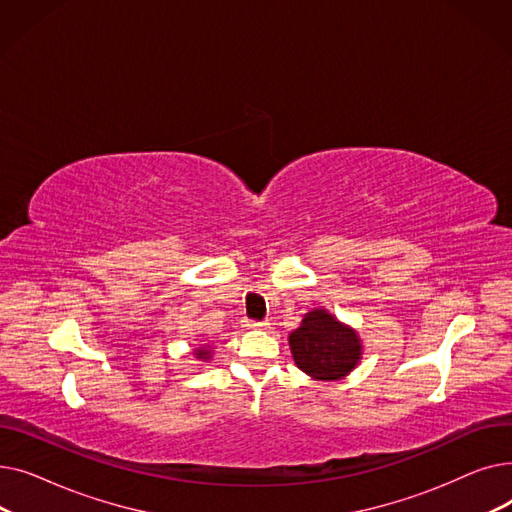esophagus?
<instances>
[{
    "mask_svg": "<svg viewBox=\"0 0 512 512\" xmlns=\"http://www.w3.org/2000/svg\"><path fill=\"white\" fill-rule=\"evenodd\" d=\"M265 326H270V324H267V321H255V319L245 321V328H249V330H259V328H265Z\"/></svg>",
    "mask_w": 512,
    "mask_h": 512,
    "instance_id": "esophagus-1",
    "label": "esophagus"
}]
</instances>
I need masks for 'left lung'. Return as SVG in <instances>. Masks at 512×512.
I'll list each match as a JSON object with an SVG mask.
<instances>
[{"mask_svg":"<svg viewBox=\"0 0 512 512\" xmlns=\"http://www.w3.org/2000/svg\"><path fill=\"white\" fill-rule=\"evenodd\" d=\"M288 344L297 367L321 382L342 380L357 367L363 351L359 334L326 309L309 311Z\"/></svg>","mask_w":512,"mask_h":512,"instance_id":"obj_1","label":"left lung"}]
</instances>
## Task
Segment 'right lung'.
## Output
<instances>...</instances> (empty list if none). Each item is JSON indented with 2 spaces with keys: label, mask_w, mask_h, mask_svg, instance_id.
Here are the masks:
<instances>
[{
  "label": "right lung",
  "mask_w": 512,
  "mask_h": 512,
  "mask_svg": "<svg viewBox=\"0 0 512 512\" xmlns=\"http://www.w3.org/2000/svg\"><path fill=\"white\" fill-rule=\"evenodd\" d=\"M195 357H197V359H203V361H207V359L211 357V353L207 351L205 346H201V348H197V351H195Z\"/></svg>",
  "instance_id": "right-lung-1"
}]
</instances>
